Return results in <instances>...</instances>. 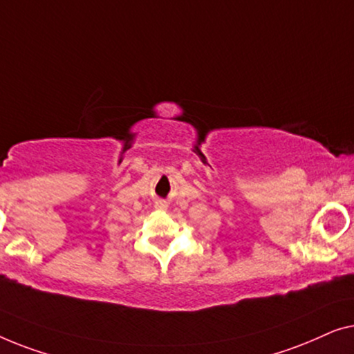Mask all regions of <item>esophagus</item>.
Returning <instances> with one entry per match:
<instances>
[{"label":"esophagus","instance_id":"1","mask_svg":"<svg viewBox=\"0 0 354 354\" xmlns=\"http://www.w3.org/2000/svg\"><path fill=\"white\" fill-rule=\"evenodd\" d=\"M167 207H168L167 201H157L156 202V208H160V210H167Z\"/></svg>","mask_w":354,"mask_h":354}]
</instances>
